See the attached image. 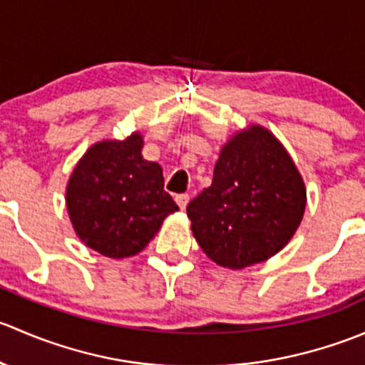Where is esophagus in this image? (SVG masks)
<instances>
[{"instance_id": "34e87169", "label": "esophagus", "mask_w": 365, "mask_h": 365, "mask_svg": "<svg viewBox=\"0 0 365 365\" xmlns=\"http://www.w3.org/2000/svg\"><path fill=\"white\" fill-rule=\"evenodd\" d=\"M175 200H176V203H178L180 208L183 210L187 206V203H189V194H178V196H176Z\"/></svg>"}]
</instances>
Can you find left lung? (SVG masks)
<instances>
[{"instance_id": "obj_1", "label": "left lung", "mask_w": 365, "mask_h": 365, "mask_svg": "<svg viewBox=\"0 0 365 365\" xmlns=\"http://www.w3.org/2000/svg\"><path fill=\"white\" fill-rule=\"evenodd\" d=\"M305 210L292 157L263 127L235 135L220 152L212 185L189 205L194 237L210 259L245 268L289 242Z\"/></svg>"}]
</instances>
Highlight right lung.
<instances>
[{
    "label": "right lung",
    "mask_w": 365,
    "mask_h": 365,
    "mask_svg": "<svg viewBox=\"0 0 365 365\" xmlns=\"http://www.w3.org/2000/svg\"><path fill=\"white\" fill-rule=\"evenodd\" d=\"M141 148L139 134L97 143L70 176L67 208L73 230L108 257L141 252L162 220L178 210L164 190L162 168L143 159Z\"/></svg>",
    "instance_id": "right-lung-1"
}]
</instances>
